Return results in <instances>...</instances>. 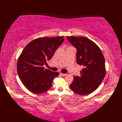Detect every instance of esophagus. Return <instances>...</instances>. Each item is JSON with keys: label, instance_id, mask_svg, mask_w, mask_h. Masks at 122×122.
Segmentation results:
<instances>
[{"label": "esophagus", "instance_id": "34e87169", "mask_svg": "<svg viewBox=\"0 0 122 122\" xmlns=\"http://www.w3.org/2000/svg\"><path fill=\"white\" fill-rule=\"evenodd\" d=\"M60 74L62 76H66V74H64V73H60Z\"/></svg>", "mask_w": 122, "mask_h": 122}]
</instances>
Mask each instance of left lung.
Wrapping results in <instances>:
<instances>
[{
	"mask_svg": "<svg viewBox=\"0 0 122 122\" xmlns=\"http://www.w3.org/2000/svg\"><path fill=\"white\" fill-rule=\"evenodd\" d=\"M76 49V62L83 67L80 76H74L70 85L76 94L85 95L99 86L105 76V60L99 47L92 41L83 37H66Z\"/></svg>",
	"mask_w": 122,
	"mask_h": 122,
	"instance_id": "obj_1",
	"label": "left lung"
}]
</instances>
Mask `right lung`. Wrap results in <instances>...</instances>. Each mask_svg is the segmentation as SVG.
Listing matches in <instances>:
<instances>
[{
  "label": "right lung",
  "mask_w": 122,
  "mask_h": 122,
  "mask_svg": "<svg viewBox=\"0 0 122 122\" xmlns=\"http://www.w3.org/2000/svg\"><path fill=\"white\" fill-rule=\"evenodd\" d=\"M64 40L63 36L37 38L23 50L18 60L17 72L23 84L30 91L40 94L50 89L59 73L45 69L43 65Z\"/></svg>",
  "instance_id": "1"
}]
</instances>
